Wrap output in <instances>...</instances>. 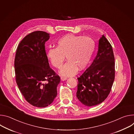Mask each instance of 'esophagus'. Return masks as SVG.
Segmentation results:
<instances>
[{
	"instance_id": "obj_1",
	"label": "esophagus",
	"mask_w": 134,
	"mask_h": 134,
	"mask_svg": "<svg viewBox=\"0 0 134 134\" xmlns=\"http://www.w3.org/2000/svg\"><path fill=\"white\" fill-rule=\"evenodd\" d=\"M67 79V78L66 77H61V80H62V81H64V80H66Z\"/></svg>"
}]
</instances>
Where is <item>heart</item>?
<instances>
[{
	"mask_svg": "<svg viewBox=\"0 0 134 134\" xmlns=\"http://www.w3.org/2000/svg\"><path fill=\"white\" fill-rule=\"evenodd\" d=\"M95 48L94 40L89 37L72 34H66L59 39L57 47H50L47 57L52 65L61 68L65 60L68 61L59 71L62 76L75 75L79 70L85 69L90 63Z\"/></svg>",
	"mask_w": 134,
	"mask_h": 134,
	"instance_id": "heart-1",
	"label": "heart"
}]
</instances>
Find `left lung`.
<instances>
[{
	"instance_id": "8db88e82",
	"label": "left lung",
	"mask_w": 134,
	"mask_h": 134,
	"mask_svg": "<svg viewBox=\"0 0 134 134\" xmlns=\"http://www.w3.org/2000/svg\"><path fill=\"white\" fill-rule=\"evenodd\" d=\"M114 77L113 49L103 35L99 40L97 54L93 63L78 78V99L83 105L90 107L102 103L110 93Z\"/></svg>"
}]
</instances>
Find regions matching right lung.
I'll list each match as a JSON object with an SVG mask.
<instances>
[{
    "label": "right lung",
    "instance_id": "add662e5",
    "mask_svg": "<svg viewBox=\"0 0 134 134\" xmlns=\"http://www.w3.org/2000/svg\"><path fill=\"white\" fill-rule=\"evenodd\" d=\"M49 34L36 31L19 43L14 61L16 82L25 100L33 106L44 108L57 96L60 77L49 67L44 44Z\"/></svg>",
    "mask_w": 134,
    "mask_h": 134
}]
</instances>
